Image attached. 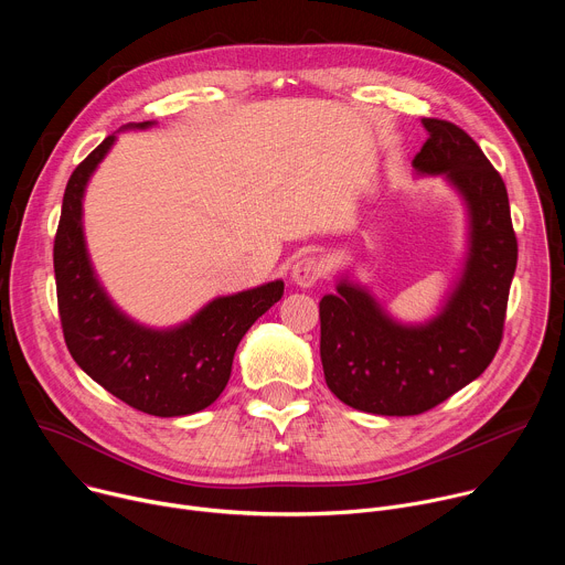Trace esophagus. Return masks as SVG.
<instances>
[{
  "instance_id": "obj_1",
  "label": "esophagus",
  "mask_w": 565,
  "mask_h": 565,
  "mask_svg": "<svg viewBox=\"0 0 565 565\" xmlns=\"http://www.w3.org/2000/svg\"><path fill=\"white\" fill-rule=\"evenodd\" d=\"M324 273H327V268H324V262H321L319 257H301L295 266H292V270H290V277H292V281L297 284V286H301V288H310V286H315L321 277H324Z\"/></svg>"
}]
</instances>
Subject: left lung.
<instances>
[{
    "instance_id": "left-lung-1",
    "label": "left lung",
    "mask_w": 565,
    "mask_h": 565,
    "mask_svg": "<svg viewBox=\"0 0 565 565\" xmlns=\"http://www.w3.org/2000/svg\"><path fill=\"white\" fill-rule=\"evenodd\" d=\"M418 174L445 177L469 214L465 270L443 310L425 324H399L362 286L342 279L319 301V355L344 405L377 416H418L467 386L494 360L516 270V234L501 174L467 131L423 118Z\"/></svg>"
}]
</instances>
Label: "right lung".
<instances>
[{
	"label": "right lung",
	"mask_w": 565,
	"mask_h": 565,
	"mask_svg": "<svg viewBox=\"0 0 565 565\" xmlns=\"http://www.w3.org/2000/svg\"><path fill=\"white\" fill-rule=\"evenodd\" d=\"M114 142L116 136H107L73 170L62 199L53 268L64 342L77 366L125 405L160 418L190 416L223 393L241 338L281 299L284 281L216 297L168 331L140 327L120 312L92 268L83 230L87 183Z\"/></svg>",
	"instance_id": "right-lung-1"
}]
</instances>
